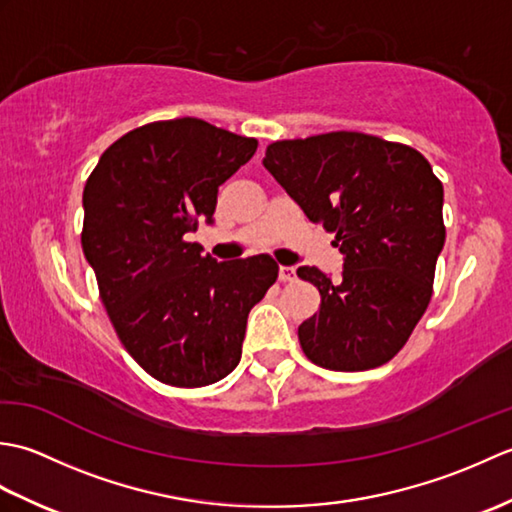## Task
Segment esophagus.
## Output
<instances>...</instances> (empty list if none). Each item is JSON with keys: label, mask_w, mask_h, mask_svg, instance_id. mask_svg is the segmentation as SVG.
<instances>
[{"label": "esophagus", "mask_w": 512, "mask_h": 512, "mask_svg": "<svg viewBox=\"0 0 512 512\" xmlns=\"http://www.w3.org/2000/svg\"><path fill=\"white\" fill-rule=\"evenodd\" d=\"M279 279L288 284V281H295L297 279V270L292 266H279Z\"/></svg>", "instance_id": "esophagus-1"}]
</instances>
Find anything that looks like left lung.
<instances>
[{"label": "left lung", "mask_w": 512, "mask_h": 512, "mask_svg": "<svg viewBox=\"0 0 512 512\" xmlns=\"http://www.w3.org/2000/svg\"><path fill=\"white\" fill-rule=\"evenodd\" d=\"M264 167L343 253L339 281L297 270L321 295L319 312L299 325L303 354L334 372L391 361L429 306L447 237L429 160L378 136L330 132L277 140Z\"/></svg>", "instance_id": "1"}]
</instances>
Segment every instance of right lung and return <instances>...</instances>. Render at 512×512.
Returning a JSON list of instances; mask_svg holds the SVG:
<instances>
[{
	"mask_svg": "<svg viewBox=\"0 0 512 512\" xmlns=\"http://www.w3.org/2000/svg\"><path fill=\"white\" fill-rule=\"evenodd\" d=\"M255 138L200 118L136 127L103 151L83 189L85 259L118 339L149 376L206 387L242 356L250 308L277 281L273 257L215 262L187 242L213 222L217 189Z\"/></svg>",
	"mask_w": 512,
	"mask_h": 512,
	"instance_id": "add662e5",
	"label": "right lung"
}]
</instances>
